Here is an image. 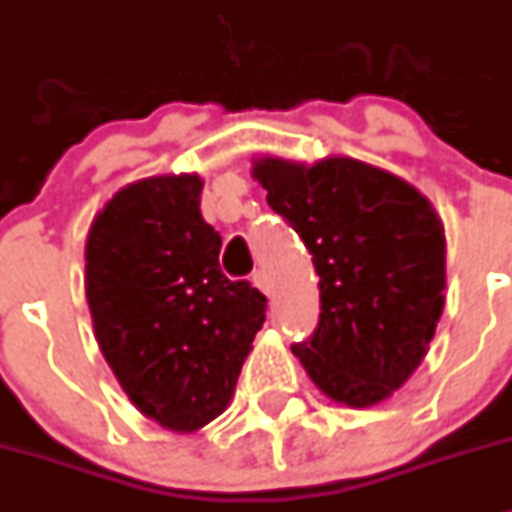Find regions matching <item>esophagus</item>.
<instances>
[{
  "label": "esophagus",
  "instance_id": "1",
  "mask_svg": "<svg viewBox=\"0 0 512 512\" xmlns=\"http://www.w3.org/2000/svg\"><path fill=\"white\" fill-rule=\"evenodd\" d=\"M253 285L259 287L264 295H272L274 292V282H272V274L266 272V269H259V272L253 274Z\"/></svg>",
  "mask_w": 512,
  "mask_h": 512
}]
</instances>
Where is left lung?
<instances>
[{"label":"left lung","instance_id":"8db88e82","mask_svg":"<svg viewBox=\"0 0 512 512\" xmlns=\"http://www.w3.org/2000/svg\"><path fill=\"white\" fill-rule=\"evenodd\" d=\"M253 178L321 277L318 326L292 352L339 404L388 399L425 360L443 313L440 217L414 186L352 157H261Z\"/></svg>","mask_w":512,"mask_h":512}]
</instances>
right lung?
<instances>
[{
  "mask_svg": "<svg viewBox=\"0 0 512 512\" xmlns=\"http://www.w3.org/2000/svg\"><path fill=\"white\" fill-rule=\"evenodd\" d=\"M202 178L131 183L93 220L85 290L100 352L144 417L194 432L230 404L266 298L220 269Z\"/></svg>",
  "mask_w": 512,
  "mask_h": 512,
  "instance_id": "obj_1",
  "label": "right lung"
}]
</instances>
